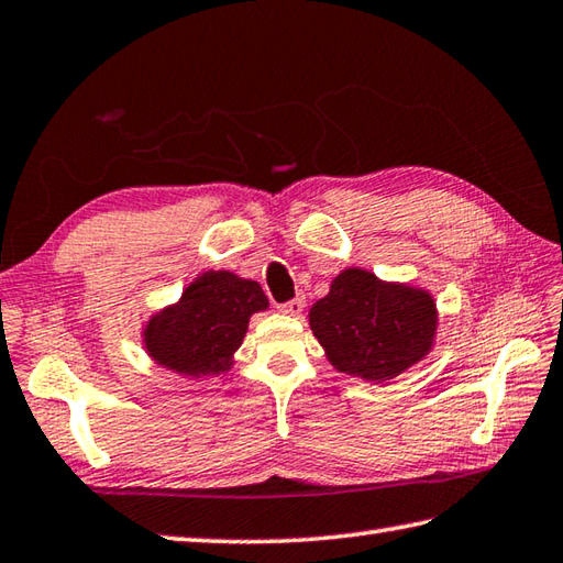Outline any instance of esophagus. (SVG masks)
<instances>
[{
    "label": "esophagus",
    "instance_id": "1",
    "mask_svg": "<svg viewBox=\"0 0 563 563\" xmlns=\"http://www.w3.org/2000/svg\"><path fill=\"white\" fill-rule=\"evenodd\" d=\"M279 308H282V313H289V316H301V313H303V308H306V298H303L301 294H298L296 298H291V301L282 303Z\"/></svg>",
    "mask_w": 563,
    "mask_h": 563
}]
</instances>
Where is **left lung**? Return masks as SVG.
Here are the masks:
<instances>
[{"label": "left lung", "instance_id": "1", "mask_svg": "<svg viewBox=\"0 0 563 563\" xmlns=\"http://www.w3.org/2000/svg\"><path fill=\"white\" fill-rule=\"evenodd\" d=\"M310 330L332 366L366 380H390L427 356L435 332L429 294L346 269L310 308Z\"/></svg>", "mask_w": 563, "mask_h": 563}]
</instances>
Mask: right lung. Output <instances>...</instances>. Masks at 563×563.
<instances>
[{
  "mask_svg": "<svg viewBox=\"0 0 563 563\" xmlns=\"http://www.w3.org/2000/svg\"><path fill=\"white\" fill-rule=\"evenodd\" d=\"M267 308L257 282L239 279L231 272H207L183 294L180 303L146 324L144 342L161 366L205 376L231 366L241 346L247 320Z\"/></svg>",
  "mask_w": 563,
  "mask_h": 563,
  "instance_id": "add662e5",
  "label": "right lung"
}]
</instances>
